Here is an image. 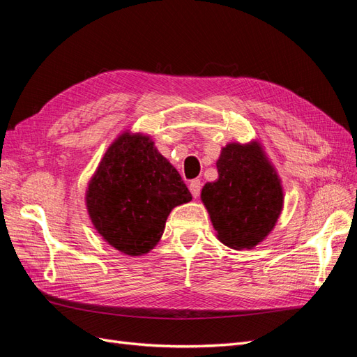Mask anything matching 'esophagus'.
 <instances>
[{"mask_svg":"<svg viewBox=\"0 0 357 357\" xmlns=\"http://www.w3.org/2000/svg\"><path fill=\"white\" fill-rule=\"evenodd\" d=\"M201 188H202V186H201V180H192V181L189 183V190H190L193 198H198V197H199Z\"/></svg>","mask_w":357,"mask_h":357,"instance_id":"1","label":"esophagus"}]
</instances>
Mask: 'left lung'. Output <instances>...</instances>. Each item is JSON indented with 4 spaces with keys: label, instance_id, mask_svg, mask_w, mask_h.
<instances>
[{
    "label": "left lung",
    "instance_id": "8db88e82",
    "mask_svg": "<svg viewBox=\"0 0 357 357\" xmlns=\"http://www.w3.org/2000/svg\"><path fill=\"white\" fill-rule=\"evenodd\" d=\"M215 165L219 178L205 183L201 201L218 238L248 250L266 238L282 214V180L257 142L226 144Z\"/></svg>",
    "mask_w": 357,
    "mask_h": 357
}]
</instances>
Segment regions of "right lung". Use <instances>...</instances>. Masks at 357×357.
I'll use <instances>...</instances> for the list:
<instances>
[{
  "label": "right lung",
  "mask_w": 357,
  "mask_h": 357,
  "mask_svg": "<svg viewBox=\"0 0 357 357\" xmlns=\"http://www.w3.org/2000/svg\"><path fill=\"white\" fill-rule=\"evenodd\" d=\"M192 195L178 171L143 134L125 131L107 149L86 190V208L104 241L128 256L149 253L171 210Z\"/></svg>",
  "instance_id": "obj_1"
}]
</instances>
